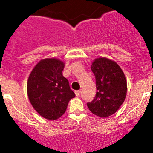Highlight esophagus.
<instances>
[{
	"label": "esophagus",
	"instance_id": "1",
	"mask_svg": "<svg viewBox=\"0 0 153 153\" xmlns=\"http://www.w3.org/2000/svg\"><path fill=\"white\" fill-rule=\"evenodd\" d=\"M81 89L75 91V95H76V96H80V94H81Z\"/></svg>",
	"mask_w": 153,
	"mask_h": 153
}]
</instances>
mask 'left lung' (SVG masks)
Here are the masks:
<instances>
[{
    "label": "left lung",
    "instance_id": "8db88e82",
    "mask_svg": "<svg viewBox=\"0 0 153 153\" xmlns=\"http://www.w3.org/2000/svg\"><path fill=\"white\" fill-rule=\"evenodd\" d=\"M91 69L96 80V95L87 106L91 112L107 118L118 110L126 96L125 75L115 61L106 58H95Z\"/></svg>",
    "mask_w": 153,
    "mask_h": 153
}]
</instances>
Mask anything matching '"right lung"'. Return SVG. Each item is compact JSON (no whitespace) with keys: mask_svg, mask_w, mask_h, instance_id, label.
I'll return each mask as SVG.
<instances>
[{"mask_svg":"<svg viewBox=\"0 0 153 153\" xmlns=\"http://www.w3.org/2000/svg\"><path fill=\"white\" fill-rule=\"evenodd\" d=\"M64 63L55 58L40 61L27 81V95L35 110L43 118L57 120L66 112L75 94L63 75Z\"/></svg>","mask_w":153,"mask_h":153,"instance_id":"add662e5","label":"right lung"}]
</instances>
